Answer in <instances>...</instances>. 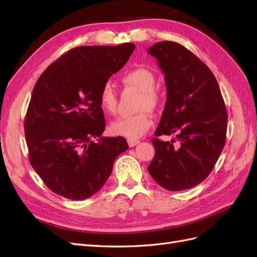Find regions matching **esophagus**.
I'll use <instances>...</instances> for the list:
<instances>
[{
    "mask_svg": "<svg viewBox=\"0 0 257 257\" xmlns=\"http://www.w3.org/2000/svg\"><path fill=\"white\" fill-rule=\"evenodd\" d=\"M127 144H128V146H130L131 148H133V147H135L136 145L139 144V141H136V139H128Z\"/></svg>",
    "mask_w": 257,
    "mask_h": 257,
    "instance_id": "1",
    "label": "esophagus"
}]
</instances>
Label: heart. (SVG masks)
<instances>
[{"label": "heart", "instance_id": "heart-1", "mask_svg": "<svg viewBox=\"0 0 257 257\" xmlns=\"http://www.w3.org/2000/svg\"><path fill=\"white\" fill-rule=\"evenodd\" d=\"M122 82L127 88L139 92L137 110L138 113L121 116L114 120L109 126L112 135L126 137L128 139H137L147 133L152 125V118L149 110H155L160 104V94L155 89V76L150 71L144 67L132 69L131 72L122 77ZM99 106L106 113H114L118 105V97L110 82L102 85L98 95Z\"/></svg>", "mask_w": 257, "mask_h": 257}]
</instances>
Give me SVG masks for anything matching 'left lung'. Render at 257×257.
Returning <instances> with one entry per match:
<instances>
[{
    "label": "left lung",
    "instance_id": "left-lung-1",
    "mask_svg": "<svg viewBox=\"0 0 257 257\" xmlns=\"http://www.w3.org/2000/svg\"><path fill=\"white\" fill-rule=\"evenodd\" d=\"M148 53L165 74L167 99L152 139L155 149L148 172L163 188H193L212 172L225 146L227 111L209 67L182 45L154 44ZM176 134L178 145L157 137Z\"/></svg>",
    "mask_w": 257,
    "mask_h": 257
}]
</instances>
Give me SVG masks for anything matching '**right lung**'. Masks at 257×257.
<instances>
[{"label": "right lung", "mask_w": 257, "mask_h": 257, "mask_svg": "<svg viewBox=\"0 0 257 257\" xmlns=\"http://www.w3.org/2000/svg\"><path fill=\"white\" fill-rule=\"evenodd\" d=\"M134 49L132 43L76 47L36 81L25 119L29 161L58 195L73 200L94 195L116 157L127 150L125 138L102 136L106 122L98 95Z\"/></svg>", "instance_id": "1"}]
</instances>
